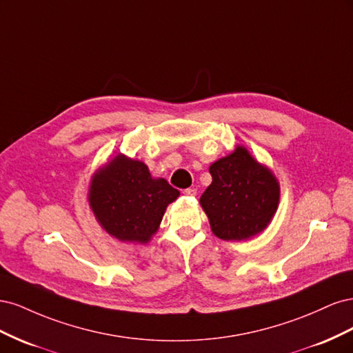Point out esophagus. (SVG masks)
Segmentation results:
<instances>
[{"instance_id":"1","label":"esophagus","mask_w":353,"mask_h":353,"mask_svg":"<svg viewBox=\"0 0 353 353\" xmlns=\"http://www.w3.org/2000/svg\"><path fill=\"white\" fill-rule=\"evenodd\" d=\"M184 194L188 197H194V196H197V190L196 188H185Z\"/></svg>"}]
</instances>
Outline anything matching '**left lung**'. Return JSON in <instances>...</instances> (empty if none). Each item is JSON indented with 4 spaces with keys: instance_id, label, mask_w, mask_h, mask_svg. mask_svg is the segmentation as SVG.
<instances>
[{
    "instance_id": "obj_1",
    "label": "left lung",
    "mask_w": 353,
    "mask_h": 353,
    "mask_svg": "<svg viewBox=\"0 0 353 353\" xmlns=\"http://www.w3.org/2000/svg\"><path fill=\"white\" fill-rule=\"evenodd\" d=\"M212 184L200 197L212 232L221 240H249L274 218L280 184L243 145L209 168Z\"/></svg>"
}]
</instances>
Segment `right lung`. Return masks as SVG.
<instances>
[{
	"instance_id": "right-lung-1",
	"label": "right lung",
	"mask_w": 353,
	"mask_h": 353,
	"mask_svg": "<svg viewBox=\"0 0 353 353\" xmlns=\"http://www.w3.org/2000/svg\"><path fill=\"white\" fill-rule=\"evenodd\" d=\"M178 196L179 191L165 178H153L145 163L119 153L92 175L88 201L112 237L145 244Z\"/></svg>"
}]
</instances>
